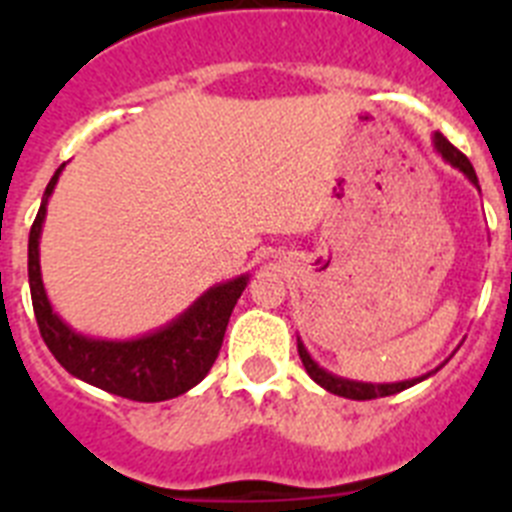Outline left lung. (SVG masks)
<instances>
[{
    "instance_id": "left-lung-1",
    "label": "left lung",
    "mask_w": 512,
    "mask_h": 512,
    "mask_svg": "<svg viewBox=\"0 0 512 512\" xmlns=\"http://www.w3.org/2000/svg\"><path fill=\"white\" fill-rule=\"evenodd\" d=\"M433 143H436V151L441 153L446 161H449L451 166H456V169L461 171V174L467 176L469 182L474 184V187L479 189V182H477V174H474V166L469 164V158L464 156V153L459 151V148H454L449 143V140L443 138L441 133L433 135ZM297 351H300V359H302V366H305V372L310 374L315 382L323 387V390L333 392V395L338 397H348V400H374V397H390V395H397V392L408 390V387H413V384L423 382L425 377H431V374H425V377H418V379H408V382H395V384H372V382H354V379H343V377H336V374L325 372L323 366H318L315 361H312V356L307 354L305 343L297 338ZM443 366V364H441ZM438 366V369H441ZM436 369V372H438Z\"/></svg>"
}]
</instances>
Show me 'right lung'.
I'll return each mask as SVG.
<instances>
[{"instance_id":"obj_1","label":"right lung","mask_w":512,"mask_h":512,"mask_svg":"<svg viewBox=\"0 0 512 512\" xmlns=\"http://www.w3.org/2000/svg\"><path fill=\"white\" fill-rule=\"evenodd\" d=\"M63 164L48 182L38 217L27 241V277L35 320L45 346L58 364L81 382L135 402H161L184 395L200 384L223 346L230 312L248 284V274L215 284L169 325L130 341H102L76 333L53 312L40 277V230L45 205L56 189Z\"/></svg>"}]
</instances>
